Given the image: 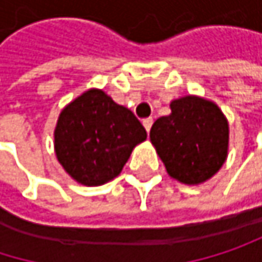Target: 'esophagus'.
Returning a JSON list of instances; mask_svg holds the SVG:
<instances>
[{
	"mask_svg": "<svg viewBox=\"0 0 262 262\" xmlns=\"http://www.w3.org/2000/svg\"><path fill=\"white\" fill-rule=\"evenodd\" d=\"M151 124H153V120H151V118H145V120H142V126L145 127L147 133H148L150 129H151Z\"/></svg>",
	"mask_w": 262,
	"mask_h": 262,
	"instance_id": "esophagus-1",
	"label": "esophagus"
}]
</instances>
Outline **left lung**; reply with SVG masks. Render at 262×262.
Instances as JSON below:
<instances>
[{"label":"left lung","instance_id":"obj_1","mask_svg":"<svg viewBox=\"0 0 262 262\" xmlns=\"http://www.w3.org/2000/svg\"><path fill=\"white\" fill-rule=\"evenodd\" d=\"M170 109L171 114L158 118L150 130L168 176L185 185L209 181L228 158V118L214 101L199 95L176 98Z\"/></svg>","mask_w":262,"mask_h":262}]
</instances>
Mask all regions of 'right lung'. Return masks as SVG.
<instances>
[{
    "instance_id": "obj_1",
    "label": "right lung",
    "mask_w": 262,
    "mask_h": 262,
    "mask_svg": "<svg viewBox=\"0 0 262 262\" xmlns=\"http://www.w3.org/2000/svg\"><path fill=\"white\" fill-rule=\"evenodd\" d=\"M147 132L130 109L104 91L88 89L67 104L54 129V151L63 170L84 186L115 179Z\"/></svg>"
}]
</instances>
